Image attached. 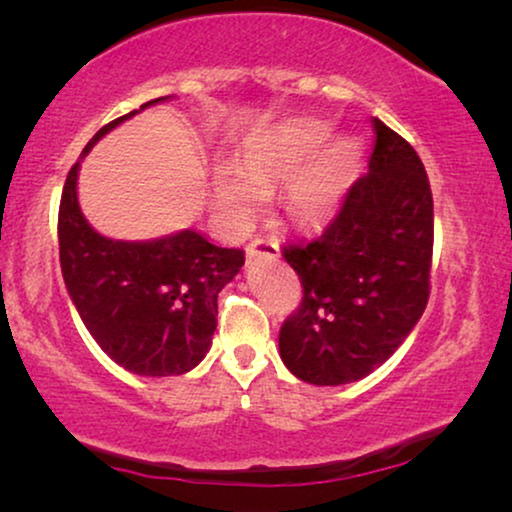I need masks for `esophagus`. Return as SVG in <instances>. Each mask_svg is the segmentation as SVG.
<instances>
[{
    "mask_svg": "<svg viewBox=\"0 0 512 512\" xmlns=\"http://www.w3.org/2000/svg\"><path fill=\"white\" fill-rule=\"evenodd\" d=\"M277 258L279 256V242L277 240H265V237H256L254 242L247 247V258Z\"/></svg>",
    "mask_w": 512,
    "mask_h": 512,
    "instance_id": "1",
    "label": "esophagus"
}]
</instances>
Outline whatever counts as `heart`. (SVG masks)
I'll return each instance as SVG.
<instances>
[{"label": "heart", "mask_w": 512, "mask_h": 512, "mask_svg": "<svg viewBox=\"0 0 512 512\" xmlns=\"http://www.w3.org/2000/svg\"><path fill=\"white\" fill-rule=\"evenodd\" d=\"M331 128L324 121H293L254 137L240 156V174H221L216 202L235 226H244L263 195L284 188V207L293 223L319 228L338 212L356 167L359 144L340 137L326 144Z\"/></svg>", "instance_id": "heart-1"}]
</instances>
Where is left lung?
Instances as JSON below:
<instances>
[{"instance_id":"1","label":"left lung","mask_w":512,"mask_h":512,"mask_svg":"<svg viewBox=\"0 0 512 512\" xmlns=\"http://www.w3.org/2000/svg\"><path fill=\"white\" fill-rule=\"evenodd\" d=\"M368 174L356 179L324 235L284 247L303 303L279 331L298 380L335 387L380 368L429 300L433 198L417 151L373 118Z\"/></svg>"}]
</instances>
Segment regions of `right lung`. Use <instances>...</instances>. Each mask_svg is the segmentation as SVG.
<instances>
[{
	"label": "right lung",
	"instance_id": "add662e5",
	"mask_svg": "<svg viewBox=\"0 0 512 512\" xmlns=\"http://www.w3.org/2000/svg\"><path fill=\"white\" fill-rule=\"evenodd\" d=\"M95 132L100 139L151 104ZM79 165L60 198V268L69 298L102 352L135 375H184L205 359L216 331V298L244 265L242 249L216 247L198 230L149 242L109 240L83 216L76 198Z\"/></svg>",
	"mask_w": 512,
	"mask_h": 512
}]
</instances>
